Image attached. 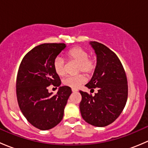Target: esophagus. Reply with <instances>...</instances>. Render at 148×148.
<instances>
[{
	"mask_svg": "<svg viewBox=\"0 0 148 148\" xmlns=\"http://www.w3.org/2000/svg\"><path fill=\"white\" fill-rule=\"evenodd\" d=\"M71 91H72L73 92H78V90H77V89H71Z\"/></svg>",
	"mask_w": 148,
	"mask_h": 148,
	"instance_id": "34e87169",
	"label": "esophagus"
}]
</instances>
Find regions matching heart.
<instances>
[{"mask_svg": "<svg viewBox=\"0 0 148 148\" xmlns=\"http://www.w3.org/2000/svg\"><path fill=\"white\" fill-rule=\"evenodd\" d=\"M69 59L74 60L78 62V73L83 72L86 74H89L94 71L96 67V59L90 57L89 53L84 48L74 47L69 50L67 53ZM53 69L56 74L59 76L64 75L66 73L65 62L62 57L57 56L55 58L53 62ZM86 82L84 77L82 74L77 76H69L65 77L62 82L64 85L72 89H77Z\"/></svg>", "mask_w": 148, "mask_h": 148, "instance_id": "b5f03b06", "label": "heart"}]
</instances>
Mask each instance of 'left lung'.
<instances>
[{
	"label": "left lung",
	"mask_w": 148,
	"mask_h": 148,
	"mask_svg": "<svg viewBox=\"0 0 148 148\" xmlns=\"http://www.w3.org/2000/svg\"><path fill=\"white\" fill-rule=\"evenodd\" d=\"M97 55V66L89 82L85 86L97 89L95 96L80 91L79 109L82 118L96 127L112 123L122 113L127 99L126 74L117 55L97 41H90Z\"/></svg>",
	"instance_id": "left-lung-1"
}]
</instances>
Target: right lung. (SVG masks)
<instances>
[{
  "label": "right lung",
  "mask_w": 148,
  "mask_h": 148,
  "mask_svg": "<svg viewBox=\"0 0 148 148\" xmlns=\"http://www.w3.org/2000/svg\"><path fill=\"white\" fill-rule=\"evenodd\" d=\"M65 44H43L23 57L16 79V95L20 110L33 126L41 130L54 127L64 117L65 106L71 94L69 86H60L61 80L53 66L55 58ZM59 86L56 95L47 86Z\"/></svg>",
  "instance_id": "obj_1"
}]
</instances>
